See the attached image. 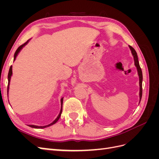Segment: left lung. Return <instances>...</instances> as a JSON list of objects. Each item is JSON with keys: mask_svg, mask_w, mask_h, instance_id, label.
I'll use <instances>...</instances> for the list:
<instances>
[{"mask_svg": "<svg viewBox=\"0 0 159 159\" xmlns=\"http://www.w3.org/2000/svg\"><path fill=\"white\" fill-rule=\"evenodd\" d=\"M129 48H130V50H131L132 54L133 56L134 61V65H135L136 68L137 69L138 75H139V86H140V91H139V97H140V102H141V98H142V94H143V88H142L143 74H142V70H141V68L140 66H139V60H138V56H137V54L136 51L134 50V49L131 46H129ZM140 102H139V103H140Z\"/></svg>", "mask_w": 159, "mask_h": 159, "instance_id": "obj_1", "label": "left lung"}]
</instances>
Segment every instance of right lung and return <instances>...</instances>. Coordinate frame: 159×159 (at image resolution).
<instances>
[{
  "label": "right lung",
  "mask_w": 159,
  "mask_h": 159,
  "mask_svg": "<svg viewBox=\"0 0 159 159\" xmlns=\"http://www.w3.org/2000/svg\"><path fill=\"white\" fill-rule=\"evenodd\" d=\"M28 42V40L26 42H25V44H22L20 46H19V47L18 48V49L16 50V51L15 52V53H14V60L16 59V56H17L18 54L19 53V52H20V50L22 48L27 44ZM12 66H11L10 67V70H9L8 74V87H7V93H8L9 84H10V81H11V75H12ZM63 99H64L63 98H62L61 99V110H60V113H59V115H58V116L57 117V118H56V119L54 120V121H53L52 123H50V124H49V125H46V126H36V125H28V126L30 127H32V128H36V129H42V128H45V127H47L51 126V125H52L55 124L57 121H58V119H60V116H61V111H62V105H63Z\"/></svg>",
  "instance_id": "1"
}]
</instances>
